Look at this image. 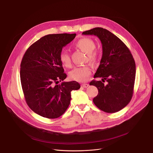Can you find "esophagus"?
<instances>
[{
	"label": "esophagus",
	"instance_id": "esophagus-1",
	"mask_svg": "<svg viewBox=\"0 0 153 153\" xmlns=\"http://www.w3.org/2000/svg\"><path fill=\"white\" fill-rule=\"evenodd\" d=\"M88 86H89L88 84H82V87H84V88H87Z\"/></svg>",
	"mask_w": 153,
	"mask_h": 153
}]
</instances>
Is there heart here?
<instances>
[{
  "label": "heart",
  "instance_id": "1",
  "mask_svg": "<svg viewBox=\"0 0 153 153\" xmlns=\"http://www.w3.org/2000/svg\"><path fill=\"white\" fill-rule=\"evenodd\" d=\"M76 47L87 55L88 59L90 62L95 61L97 57L96 52H94L96 48V44L92 39L89 38H82L79 40L75 44ZM59 59L63 66L67 68L71 67V58L67 51L63 50L61 52ZM91 74V69L88 66L75 68L71 71L69 76L71 79L78 82L87 81Z\"/></svg>",
  "mask_w": 153,
  "mask_h": 153
}]
</instances>
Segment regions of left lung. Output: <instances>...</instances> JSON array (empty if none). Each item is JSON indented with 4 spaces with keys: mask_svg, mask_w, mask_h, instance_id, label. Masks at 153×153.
I'll list each match as a JSON object with an SVG mask.
<instances>
[{
    "mask_svg": "<svg viewBox=\"0 0 153 153\" xmlns=\"http://www.w3.org/2000/svg\"><path fill=\"white\" fill-rule=\"evenodd\" d=\"M82 34L96 36L102 44V57L94 75L102 79L90 83L98 90L94 103L106 113H116L128 104L133 95L136 73L133 56L125 44L106 29L95 27Z\"/></svg>",
    "mask_w": 153,
    "mask_h": 153,
    "instance_id": "8db88e82",
    "label": "left lung"
}]
</instances>
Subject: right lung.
I'll use <instances>...</instances> for the list:
<instances>
[{"label": "right lung", "instance_id": "add662e5", "mask_svg": "<svg viewBox=\"0 0 153 153\" xmlns=\"http://www.w3.org/2000/svg\"><path fill=\"white\" fill-rule=\"evenodd\" d=\"M76 36H45L30 45L23 57L20 79L25 100L34 113L44 117L55 119L63 114L70 104L71 91L80 87L76 81L58 84L67 77L59 54Z\"/></svg>", "mask_w": 153, "mask_h": 153}]
</instances>
